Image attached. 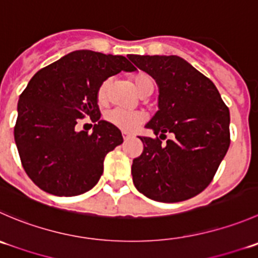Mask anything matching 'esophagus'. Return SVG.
Instances as JSON below:
<instances>
[{
    "label": "esophagus",
    "instance_id": "34e87169",
    "mask_svg": "<svg viewBox=\"0 0 258 258\" xmlns=\"http://www.w3.org/2000/svg\"><path fill=\"white\" fill-rule=\"evenodd\" d=\"M131 136H132V135L127 134V132H122V137H123L124 141H127L128 139H131Z\"/></svg>",
    "mask_w": 258,
    "mask_h": 258
}]
</instances>
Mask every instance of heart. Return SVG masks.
<instances>
[{
  "label": "heart",
  "mask_w": 258,
  "mask_h": 258,
  "mask_svg": "<svg viewBox=\"0 0 258 258\" xmlns=\"http://www.w3.org/2000/svg\"><path fill=\"white\" fill-rule=\"evenodd\" d=\"M132 82L136 87L137 92L141 96H149L152 93L155 87L154 78L145 72H137L131 76ZM112 89V79L107 78L99 84L97 89V101L99 104H106L109 101V94ZM104 119L112 126L122 130L124 132H134L144 123L145 116L139 111H124V109L114 108L104 114Z\"/></svg>",
  "instance_id": "obj_1"
}]
</instances>
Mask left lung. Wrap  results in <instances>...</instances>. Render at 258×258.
<instances>
[{"label": "left lung", "instance_id": "left-lung-1", "mask_svg": "<svg viewBox=\"0 0 258 258\" xmlns=\"http://www.w3.org/2000/svg\"><path fill=\"white\" fill-rule=\"evenodd\" d=\"M128 57L156 81L160 92L159 111L146 124L156 137H140L144 151L132 162L135 186L164 203L198 196L211 184L231 144L228 107L213 82L181 57ZM166 133L173 139L162 144Z\"/></svg>", "mask_w": 258, "mask_h": 258}]
</instances>
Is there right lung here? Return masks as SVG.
Instances as JSON below:
<instances>
[{
  "mask_svg": "<svg viewBox=\"0 0 258 258\" xmlns=\"http://www.w3.org/2000/svg\"><path fill=\"white\" fill-rule=\"evenodd\" d=\"M135 69L122 55L78 50L32 77L20 96L14 135L35 185L52 196L74 197L98 182L104 157L123 137L99 119L97 89L108 77ZM87 116L96 122L92 134L75 130Z\"/></svg>",
  "mask_w": 258,
  "mask_h": 258,
  "instance_id": "obj_1",
  "label": "right lung"
}]
</instances>
